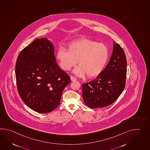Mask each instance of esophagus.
<instances>
[{
  "instance_id": "obj_1",
  "label": "esophagus",
  "mask_w": 150,
  "mask_h": 150,
  "mask_svg": "<svg viewBox=\"0 0 150 150\" xmlns=\"http://www.w3.org/2000/svg\"><path fill=\"white\" fill-rule=\"evenodd\" d=\"M70 79H71V80L72 81H75L76 80V79L75 77L72 76H70Z\"/></svg>"
}]
</instances>
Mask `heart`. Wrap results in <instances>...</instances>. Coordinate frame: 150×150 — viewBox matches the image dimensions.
Masks as SVG:
<instances>
[{
    "mask_svg": "<svg viewBox=\"0 0 150 150\" xmlns=\"http://www.w3.org/2000/svg\"><path fill=\"white\" fill-rule=\"evenodd\" d=\"M109 57V50L103 43L83 39L70 42L68 50L60 47L57 59L60 67L66 71L75 67L78 61L80 65L74 72L82 76L86 73L89 78L97 76L103 70Z\"/></svg>",
    "mask_w": 150,
    "mask_h": 150,
    "instance_id": "obj_1",
    "label": "heart"
}]
</instances>
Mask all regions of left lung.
<instances>
[{
  "label": "left lung",
  "mask_w": 150,
  "mask_h": 150,
  "mask_svg": "<svg viewBox=\"0 0 150 150\" xmlns=\"http://www.w3.org/2000/svg\"><path fill=\"white\" fill-rule=\"evenodd\" d=\"M127 61L123 48L113 45L109 63L95 80L83 83L84 102L91 109L110 105L119 97L125 86Z\"/></svg>",
  "instance_id": "obj_1"
}]
</instances>
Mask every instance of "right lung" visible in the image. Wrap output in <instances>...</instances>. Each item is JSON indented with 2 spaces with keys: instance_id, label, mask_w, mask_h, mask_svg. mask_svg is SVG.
<instances>
[{
  "instance_id": "right-lung-1",
  "label": "right lung",
  "mask_w": 150,
  "mask_h": 150,
  "mask_svg": "<svg viewBox=\"0 0 150 150\" xmlns=\"http://www.w3.org/2000/svg\"><path fill=\"white\" fill-rule=\"evenodd\" d=\"M17 89L27 107L48 113L59 105L69 76L57 65L53 45L46 38L37 39L20 52L16 64Z\"/></svg>"
}]
</instances>
